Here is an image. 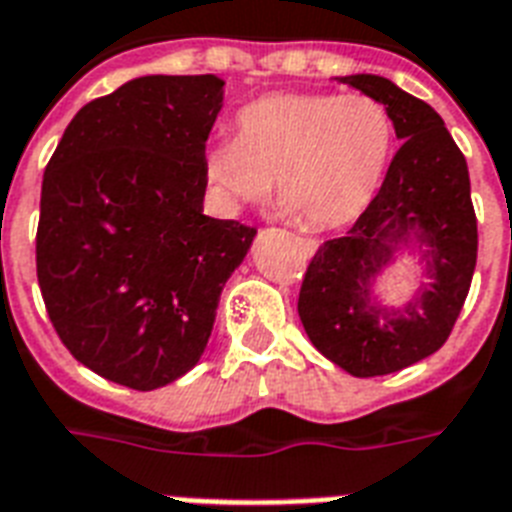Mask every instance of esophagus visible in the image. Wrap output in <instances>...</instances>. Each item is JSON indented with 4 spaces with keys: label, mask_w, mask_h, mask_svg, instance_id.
Segmentation results:
<instances>
[{
    "label": "esophagus",
    "mask_w": 512,
    "mask_h": 512,
    "mask_svg": "<svg viewBox=\"0 0 512 512\" xmlns=\"http://www.w3.org/2000/svg\"><path fill=\"white\" fill-rule=\"evenodd\" d=\"M300 244H303L305 255H313V252H316V247H319V241L316 239H300Z\"/></svg>",
    "instance_id": "1"
}]
</instances>
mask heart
<instances>
[{"label": "heart", "mask_w": 512, "mask_h": 512, "mask_svg": "<svg viewBox=\"0 0 512 512\" xmlns=\"http://www.w3.org/2000/svg\"><path fill=\"white\" fill-rule=\"evenodd\" d=\"M396 151V124L364 92H276L236 116V138L217 140L204 177L217 196L239 207L276 204L313 231L361 217L380 191Z\"/></svg>", "instance_id": "obj_1"}]
</instances>
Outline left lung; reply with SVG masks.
I'll return each mask as SVG.
<instances>
[{"label": "left lung", "instance_id": "left-lung-1", "mask_svg": "<svg viewBox=\"0 0 512 512\" xmlns=\"http://www.w3.org/2000/svg\"><path fill=\"white\" fill-rule=\"evenodd\" d=\"M340 82L380 100L404 143L369 209L345 236L316 249L297 311L329 361L353 377H380L436 353L452 335L476 271V209L468 162L425 100L382 76L356 74ZM409 232L429 247L434 284L404 314L382 317L365 300L368 279L389 259V244Z\"/></svg>", "mask_w": 512, "mask_h": 512}]
</instances>
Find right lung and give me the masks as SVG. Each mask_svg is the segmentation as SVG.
Masks as SVG:
<instances>
[{
  "label": "right lung",
  "mask_w": 512,
  "mask_h": 512,
  "mask_svg": "<svg viewBox=\"0 0 512 512\" xmlns=\"http://www.w3.org/2000/svg\"><path fill=\"white\" fill-rule=\"evenodd\" d=\"M220 103L212 74L132 79L71 119L44 170V308L71 356L124 388H162L196 366L255 239L252 225L201 215Z\"/></svg>",
  "instance_id": "1"
}]
</instances>
